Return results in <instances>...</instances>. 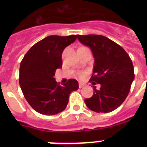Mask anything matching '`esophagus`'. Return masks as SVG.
<instances>
[{"mask_svg": "<svg viewBox=\"0 0 147 147\" xmlns=\"http://www.w3.org/2000/svg\"><path fill=\"white\" fill-rule=\"evenodd\" d=\"M85 85V83H83V82H79V83H78V86H79V88H82V87H84Z\"/></svg>", "mask_w": 147, "mask_h": 147, "instance_id": "esophagus-1", "label": "esophagus"}]
</instances>
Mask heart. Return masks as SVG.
<instances>
[{
  "label": "heart",
  "instance_id": "b5f03b06",
  "mask_svg": "<svg viewBox=\"0 0 147 147\" xmlns=\"http://www.w3.org/2000/svg\"><path fill=\"white\" fill-rule=\"evenodd\" d=\"M78 76H79V77H81V78H83V77H85V72H78Z\"/></svg>",
  "mask_w": 147,
  "mask_h": 147
}]
</instances>
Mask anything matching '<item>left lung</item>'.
I'll list each match as a JSON object with an SVG mask.
<instances>
[{"label": "left lung", "mask_w": 147, "mask_h": 147, "mask_svg": "<svg viewBox=\"0 0 147 147\" xmlns=\"http://www.w3.org/2000/svg\"><path fill=\"white\" fill-rule=\"evenodd\" d=\"M79 42L91 49L94 59V94L85 99L90 110L97 113H108L120 107L130 92L134 79V65L126 51L116 42L101 35H78Z\"/></svg>", "instance_id": "8db88e82"}]
</instances>
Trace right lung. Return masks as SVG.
<instances>
[{
  "instance_id": "obj_1",
  "label": "right lung",
  "mask_w": 147,
  "mask_h": 147,
  "mask_svg": "<svg viewBox=\"0 0 147 147\" xmlns=\"http://www.w3.org/2000/svg\"><path fill=\"white\" fill-rule=\"evenodd\" d=\"M77 36H49L33 45L20 66L19 83L24 97L36 111L54 115L64 111L69 94L78 89L76 79L59 85L54 76L62 65V53Z\"/></svg>"
}]
</instances>
